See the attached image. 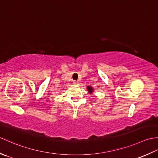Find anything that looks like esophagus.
<instances>
[{"label": "esophagus", "mask_w": 158, "mask_h": 158, "mask_svg": "<svg viewBox=\"0 0 158 158\" xmlns=\"http://www.w3.org/2000/svg\"><path fill=\"white\" fill-rule=\"evenodd\" d=\"M73 84L75 85H78L79 84V82L77 81H73Z\"/></svg>", "instance_id": "obj_1"}]
</instances>
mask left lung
<instances>
[{
    "label": "left lung",
    "mask_w": 158,
    "mask_h": 158,
    "mask_svg": "<svg viewBox=\"0 0 158 158\" xmlns=\"http://www.w3.org/2000/svg\"><path fill=\"white\" fill-rule=\"evenodd\" d=\"M88 88V90L89 93H92V91H93V88H92V87L88 86V88Z\"/></svg>",
    "instance_id": "8db88e82"
}]
</instances>
